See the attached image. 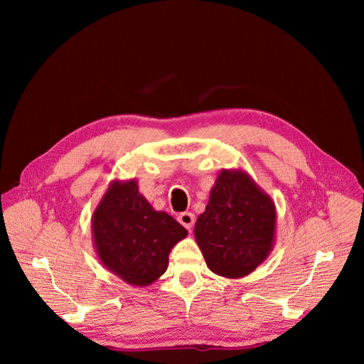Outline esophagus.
Here are the masks:
<instances>
[{
  "label": "esophagus",
  "instance_id": "34e87169",
  "mask_svg": "<svg viewBox=\"0 0 364 364\" xmlns=\"http://www.w3.org/2000/svg\"><path fill=\"white\" fill-rule=\"evenodd\" d=\"M178 222H180L183 227H186V228L191 231V228L194 227L196 215L192 214V213H181L180 215H178Z\"/></svg>",
  "mask_w": 364,
  "mask_h": 364
}]
</instances>
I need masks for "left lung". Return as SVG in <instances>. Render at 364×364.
<instances>
[{"mask_svg": "<svg viewBox=\"0 0 364 364\" xmlns=\"http://www.w3.org/2000/svg\"><path fill=\"white\" fill-rule=\"evenodd\" d=\"M275 228L270 196L245 170L222 168L194 236L211 272L242 278L267 259L275 245Z\"/></svg>", "mask_w": 364, "mask_h": 364, "instance_id": "8db88e82", "label": "left lung"}]
</instances>
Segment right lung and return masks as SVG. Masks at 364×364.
<instances>
[{
    "label": "right lung",
    "instance_id": "right-lung-1",
    "mask_svg": "<svg viewBox=\"0 0 364 364\" xmlns=\"http://www.w3.org/2000/svg\"><path fill=\"white\" fill-rule=\"evenodd\" d=\"M92 241L102 264L133 286H150L166 272L168 253L188 236L172 215L156 211L136 178L114 180L92 214Z\"/></svg>",
    "mask_w": 364,
    "mask_h": 364
}]
</instances>
